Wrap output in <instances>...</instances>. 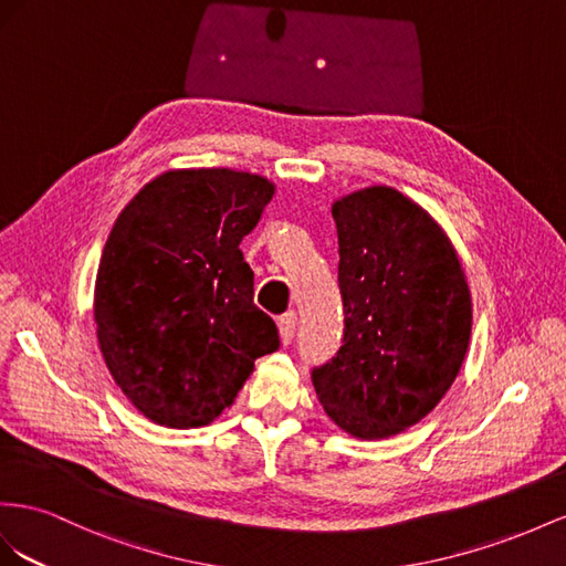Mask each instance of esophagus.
Here are the masks:
<instances>
[{"label": "esophagus", "mask_w": 566, "mask_h": 566, "mask_svg": "<svg viewBox=\"0 0 566 566\" xmlns=\"http://www.w3.org/2000/svg\"><path fill=\"white\" fill-rule=\"evenodd\" d=\"M296 325H298V317H296L294 311H289V313H284V315L280 317L277 327H280V336H282V344H284V346H289V344L294 342Z\"/></svg>", "instance_id": "1"}]
</instances>
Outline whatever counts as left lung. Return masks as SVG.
<instances>
[{"label": "left lung", "mask_w": 566, "mask_h": 566, "mask_svg": "<svg viewBox=\"0 0 566 566\" xmlns=\"http://www.w3.org/2000/svg\"><path fill=\"white\" fill-rule=\"evenodd\" d=\"M342 348L313 367L325 412L358 439L417 424L455 381L472 334L458 253L427 211L391 187L332 206Z\"/></svg>", "instance_id": "1"}]
</instances>
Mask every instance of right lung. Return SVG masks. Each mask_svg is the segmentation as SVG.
I'll return each mask as SVG.
<instances>
[{
    "mask_svg": "<svg viewBox=\"0 0 566 566\" xmlns=\"http://www.w3.org/2000/svg\"><path fill=\"white\" fill-rule=\"evenodd\" d=\"M274 187L228 168L144 185L106 239L94 322L108 373L151 422L189 429L232 406L253 360L280 348L239 251Z\"/></svg>",
    "mask_w": 566,
    "mask_h": 566,
    "instance_id": "add662e5",
    "label": "right lung"
}]
</instances>
